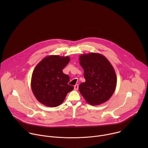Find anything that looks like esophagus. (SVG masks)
<instances>
[{
	"instance_id": "1",
	"label": "esophagus",
	"mask_w": 148,
	"mask_h": 148,
	"mask_svg": "<svg viewBox=\"0 0 148 148\" xmlns=\"http://www.w3.org/2000/svg\"><path fill=\"white\" fill-rule=\"evenodd\" d=\"M74 87V90H75V91L78 90V84H75Z\"/></svg>"
}]
</instances>
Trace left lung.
Masks as SVG:
<instances>
[{
  "instance_id": "8db88e82",
  "label": "left lung",
  "mask_w": 148,
  "mask_h": 148,
  "mask_svg": "<svg viewBox=\"0 0 148 148\" xmlns=\"http://www.w3.org/2000/svg\"><path fill=\"white\" fill-rule=\"evenodd\" d=\"M79 60L86 79L79 86L81 94L92 105L107 101L115 90L117 81L111 62L104 56L96 53L81 54Z\"/></svg>"
}]
</instances>
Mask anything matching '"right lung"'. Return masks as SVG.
<instances>
[{
  "mask_svg": "<svg viewBox=\"0 0 148 148\" xmlns=\"http://www.w3.org/2000/svg\"><path fill=\"white\" fill-rule=\"evenodd\" d=\"M70 60L69 56L50 55L37 64L32 74L31 87L41 103L49 107L59 106L73 90L74 87L68 84L70 77L62 72Z\"/></svg>",
  "mask_w": 148,
  "mask_h": 148,
  "instance_id": "obj_1",
  "label": "right lung"
}]
</instances>
